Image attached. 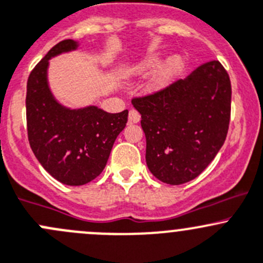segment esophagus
<instances>
[{"label":"esophagus","mask_w":263,"mask_h":263,"mask_svg":"<svg viewBox=\"0 0 263 263\" xmlns=\"http://www.w3.org/2000/svg\"><path fill=\"white\" fill-rule=\"evenodd\" d=\"M140 120V114L138 112L137 110H134V108H132L130 111H129V121L133 124L135 123H139Z\"/></svg>","instance_id":"obj_1"}]
</instances>
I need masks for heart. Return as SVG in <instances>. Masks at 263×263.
I'll return each instance as SVG.
<instances>
[{
  "label": "heart",
  "instance_id": "obj_1",
  "mask_svg": "<svg viewBox=\"0 0 263 263\" xmlns=\"http://www.w3.org/2000/svg\"><path fill=\"white\" fill-rule=\"evenodd\" d=\"M158 64H160V60L156 59V57H151V59L138 62L137 65L132 67L129 72L132 75L144 77V75L149 74L153 70H156ZM181 69H183V59L180 56L171 57V59H168L165 64L161 65L156 70V72L152 75L149 80V88L153 90L162 89V88H165L166 85H168L173 82L174 78L180 72Z\"/></svg>",
  "mask_w": 263,
  "mask_h": 263
}]
</instances>
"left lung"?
Instances as JSON below:
<instances>
[{"instance_id": "left-lung-1", "label": "left lung", "mask_w": 263, "mask_h": 263, "mask_svg": "<svg viewBox=\"0 0 263 263\" xmlns=\"http://www.w3.org/2000/svg\"><path fill=\"white\" fill-rule=\"evenodd\" d=\"M142 115L145 161L162 183L180 185L199 175L222 147L229 130L231 84L217 60L152 95L135 97Z\"/></svg>"}]
</instances>
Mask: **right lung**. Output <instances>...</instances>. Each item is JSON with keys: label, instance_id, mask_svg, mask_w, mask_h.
Returning <instances> with one entry per match:
<instances>
[{"label": "right lung", "instance_id": "1", "mask_svg": "<svg viewBox=\"0 0 263 263\" xmlns=\"http://www.w3.org/2000/svg\"><path fill=\"white\" fill-rule=\"evenodd\" d=\"M77 47L65 40L49 49L28 78L25 102L30 148L44 170L66 185H84L102 173L128 123V110L108 114L96 106L70 110L54 100L47 83L49 59Z\"/></svg>", "mask_w": 263, "mask_h": 263}]
</instances>
